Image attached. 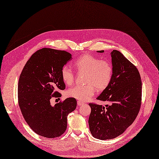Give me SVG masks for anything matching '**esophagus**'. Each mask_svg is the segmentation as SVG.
Masks as SVG:
<instances>
[{
  "label": "esophagus",
  "instance_id": "1",
  "mask_svg": "<svg viewBox=\"0 0 159 159\" xmlns=\"http://www.w3.org/2000/svg\"><path fill=\"white\" fill-rule=\"evenodd\" d=\"M84 103L83 102L80 101H77V105H78V106H81V105H84Z\"/></svg>",
  "mask_w": 159,
  "mask_h": 159
}]
</instances>
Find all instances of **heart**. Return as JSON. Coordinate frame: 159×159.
<instances>
[{"mask_svg": "<svg viewBox=\"0 0 159 159\" xmlns=\"http://www.w3.org/2000/svg\"><path fill=\"white\" fill-rule=\"evenodd\" d=\"M78 73H85L84 86L77 85L70 88L67 95L80 101H88L95 93V88L99 91L105 89L112 78L113 67L109 61L100 60L90 54L81 56L74 62ZM61 77L67 86H71L75 80V73L67 65L61 69Z\"/></svg>", "mask_w": 159, "mask_h": 159, "instance_id": "heart-1", "label": "heart"}]
</instances>
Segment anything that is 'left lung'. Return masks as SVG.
<instances>
[{
	"label": "left lung",
	"instance_id": "left-lung-1",
	"mask_svg": "<svg viewBox=\"0 0 159 159\" xmlns=\"http://www.w3.org/2000/svg\"><path fill=\"white\" fill-rule=\"evenodd\" d=\"M98 52H104L99 51ZM113 75L108 86L97 99L109 102L106 108L89 103L88 123L94 138L112 139L123 134L135 120L142 101V80L136 67L120 51L111 52Z\"/></svg>",
	"mask_w": 159,
	"mask_h": 159
}]
</instances>
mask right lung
Wrapping results in <instances>:
<instances>
[{
    "instance_id": "add662e5",
    "label": "right lung",
    "mask_w": 159,
    "mask_h": 159,
    "mask_svg": "<svg viewBox=\"0 0 159 159\" xmlns=\"http://www.w3.org/2000/svg\"><path fill=\"white\" fill-rule=\"evenodd\" d=\"M71 54L65 51L43 48L27 61L18 82V102L26 122L36 134L48 139L62 135L67 129V115L77 107L73 98L51 105L52 98H60L65 83L61 69Z\"/></svg>"
}]
</instances>
